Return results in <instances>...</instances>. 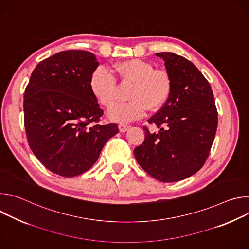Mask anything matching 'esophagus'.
Wrapping results in <instances>:
<instances>
[{
    "instance_id": "obj_1",
    "label": "esophagus",
    "mask_w": 249,
    "mask_h": 249,
    "mask_svg": "<svg viewBox=\"0 0 249 249\" xmlns=\"http://www.w3.org/2000/svg\"><path fill=\"white\" fill-rule=\"evenodd\" d=\"M118 128H119V131L121 132V133H124V132H126L129 128H130V126L129 125H127V124H119L118 125Z\"/></svg>"
}]
</instances>
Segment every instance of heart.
<instances>
[{"instance_id": "obj_1", "label": "heart", "mask_w": 249, "mask_h": 249, "mask_svg": "<svg viewBox=\"0 0 249 249\" xmlns=\"http://www.w3.org/2000/svg\"><path fill=\"white\" fill-rule=\"evenodd\" d=\"M114 71L123 82L134 84L128 102L114 104L108 110L111 120L128 123L144 116L147 108L160 109L166 102L171 91V81L164 71L155 70L154 66L140 59L116 63ZM90 89L95 98L106 107L115 101L117 83L112 73L105 67L96 68L90 77Z\"/></svg>"}]
</instances>
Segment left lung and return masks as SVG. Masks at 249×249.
<instances>
[{"instance_id":"1","label":"left lung","mask_w":249,"mask_h":249,"mask_svg":"<svg viewBox=\"0 0 249 249\" xmlns=\"http://www.w3.org/2000/svg\"><path fill=\"white\" fill-rule=\"evenodd\" d=\"M164 61L171 91L148 122L144 143L134 150L138 163L161 182H176L195 174L205 163L214 142L218 112L208 81L195 65L171 52L156 54Z\"/></svg>"}]
</instances>
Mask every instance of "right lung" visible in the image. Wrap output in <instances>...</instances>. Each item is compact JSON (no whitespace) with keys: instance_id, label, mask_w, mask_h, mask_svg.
I'll use <instances>...</instances> for the list:
<instances>
[{"instance_id":"right-lung-1","label":"right lung","mask_w":249,"mask_h":249,"mask_svg":"<svg viewBox=\"0 0 249 249\" xmlns=\"http://www.w3.org/2000/svg\"><path fill=\"white\" fill-rule=\"evenodd\" d=\"M83 50L59 52L33 70L24 91V127L28 145L50 171L73 177L88 171L118 125L93 124L103 111L90 89L98 67Z\"/></svg>"}]
</instances>
